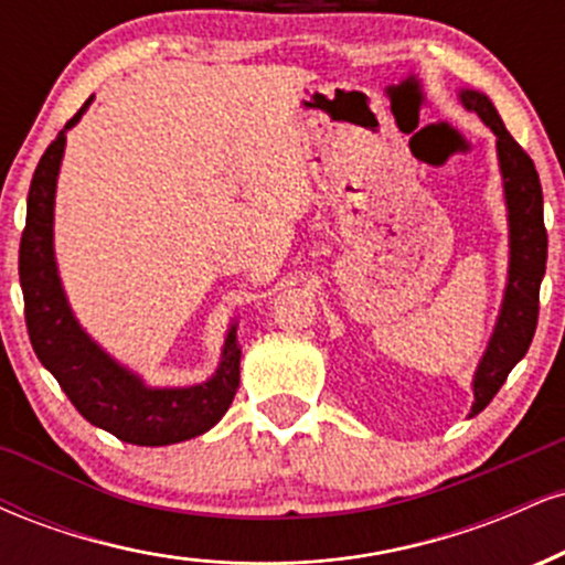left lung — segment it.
<instances>
[{
	"label": "left lung",
	"mask_w": 565,
	"mask_h": 565,
	"mask_svg": "<svg viewBox=\"0 0 565 565\" xmlns=\"http://www.w3.org/2000/svg\"><path fill=\"white\" fill-rule=\"evenodd\" d=\"M459 103L494 132L499 174H502L504 206H508V281L502 305L476 374H472V406L468 417L481 414L499 387L504 385L512 366L526 355L534 340L540 316V284L547 265V231L542 217V185L534 161L512 140L499 119L494 103L478 89H459Z\"/></svg>",
	"instance_id": "obj_1"
}]
</instances>
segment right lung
I'll return each instance as SVG.
<instances>
[{"label": "right lung", "mask_w": 565, "mask_h": 565, "mask_svg": "<svg viewBox=\"0 0 565 565\" xmlns=\"http://www.w3.org/2000/svg\"><path fill=\"white\" fill-rule=\"evenodd\" d=\"M95 95L57 132L39 159L25 204L21 238V289L25 327L42 366L57 380L89 425L135 446H170L204 436L233 404L238 387V321L225 332L220 364L196 385H148L138 372L100 348L74 316L55 260V191L66 153V132L79 125Z\"/></svg>", "instance_id": "obj_1"}]
</instances>
